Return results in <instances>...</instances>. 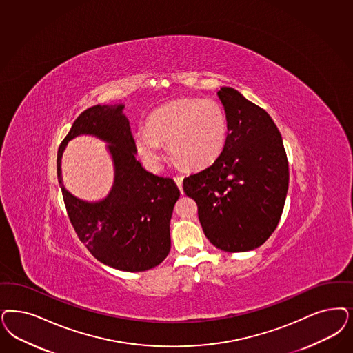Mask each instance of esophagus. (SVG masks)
Wrapping results in <instances>:
<instances>
[{
    "label": "esophagus",
    "instance_id": "34e87169",
    "mask_svg": "<svg viewBox=\"0 0 353 353\" xmlns=\"http://www.w3.org/2000/svg\"><path fill=\"white\" fill-rule=\"evenodd\" d=\"M183 176H176V177H174V183L179 186L180 190H183Z\"/></svg>",
    "mask_w": 353,
    "mask_h": 353
}]
</instances>
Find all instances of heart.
<instances>
[{
    "label": "heart",
    "instance_id": "obj_1",
    "mask_svg": "<svg viewBox=\"0 0 353 353\" xmlns=\"http://www.w3.org/2000/svg\"><path fill=\"white\" fill-rule=\"evenodd\" d=\"M228 139V117L218 100L183 97L154 110L147 130H138L134 142L147 167L163 163L160 143H168L172 158L186 168H203L223 152Z\"/></svg>",
    "mask_w": 353,
    "mask_h": 353
}]
</instances>
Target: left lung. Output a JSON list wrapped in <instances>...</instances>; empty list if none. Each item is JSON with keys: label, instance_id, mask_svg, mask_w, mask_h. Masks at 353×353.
I'll return each instance as SVG.
<instances>
[{"label": "left lung", "instance_id": "obj_1", "mask_svg": "<svg viewBox=\"0 0 353 353\" xmlns=\"http://www.w3.org/2000/svg\"><path fill=\"white\" fill-rule=\"evenodd\" d=\"M228 139L211 165L183 179L207 239L220 250H253L279 224L288 190V159L266 110L231 87L218 91Z\"/></svg>", "mask_w": 353, "mask_h": 353}]
</instances>
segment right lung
I'll return each mask as SVG.
<instances>
[{
    "label": "right lung",
    "mask_w": 353,
    "mask_h": 353,
    "mask_svg": "<svg viewBox=\"0 0 353 353\" xmlns=\"http://www.w3.org/2000/svg\"><path fill=\"white\" fill-rule=\"evenodd\" d=\"M123 105H95L83 110L57 152V177L68 216L78 239L101 263L121 271H146L170 253V221L180 198L170 177L152 174L135 159V142ZM79 133L107 140L115 161V185L101 203L87 204L61 185V155L65 142Z\"/></svg>",
    "instance_id": "1"
}]
</instances>
